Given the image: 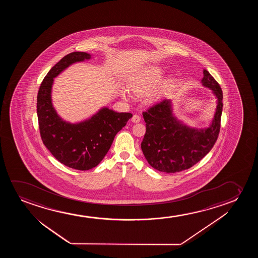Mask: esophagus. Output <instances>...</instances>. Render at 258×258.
Segmentation results:
<instances>
[{
  "label": "esophagus",
  "mask_w": 258,
  "mask_h": 258,
  "mask_svg": "<svg viewBox=\"0 0 258 258\" xmlns=\"http://www.w3.org/2000/svg\"><path fill=\"white\" fill-rule=\"evenodd\" d=\"M131 120L135 122V123H138L140 120H141V117L139 116L138 114H134L133 117L131 118Z\"/></svg>",
  "instance_id": "esophagus-1"
}]
</instances>
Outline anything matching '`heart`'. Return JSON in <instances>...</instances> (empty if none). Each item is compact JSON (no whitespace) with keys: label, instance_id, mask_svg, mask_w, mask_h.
<instances>
[{"label":"heart","instance_id":"1","mask_svg":"<svg viewBox=\"0 0 258 258\" xmlns=\"http://www.w3.org/2000/svg\"><path fill=\"white\" fill-rule=\"evenodd\" d=\"M162 76L163 71L160 68L152 67L145 69L127 79V87L136 95H145L152 92L156 85H158V83L161 80ZM120 95L124 99H128L131 98V95L126 89H120ZM152 98L156 99L157 95L153 94Z\"/></svg>","mask_w":258,"mask_h":258}]
</instances>
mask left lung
<instances>
[{
  "instance_id": "left-lung-1",
  "label": "left lung",
  "mask_w": 258,
  "mask_h": 258,
  "mask_svg": "<svg viewBox=\"0 0 258 258\" xmlns=\"http://www.w3.org/2000/svg\"><path fill=\"white\" fill-rule=\"evenodd\" d=\"M202 85L212 90L217 99L210 126H188L173 113L171 99H165L143 113L146 125L141 149L150 166L164 173H177L199 162L217 141L222 114L223 93L218 82L204 70Z\"/></svg>"
}]
</instances>
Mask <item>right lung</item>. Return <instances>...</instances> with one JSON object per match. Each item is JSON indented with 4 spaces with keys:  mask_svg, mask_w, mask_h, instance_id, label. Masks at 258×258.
I'll list each match as a JSON object with an SVG mask.
<instances>
[{
    "mask_svg": "<svg viewBox=\"0 0 258 258\" xmlns=\"http://www.w3.org/2000/svg\"><path fill=\"white\" fill-rule=\"evenodd\" d=\"M85 52L64 56L43 79L37 97V114L43 144L61 164L73 169L90 170L98 166L109 151L114 137L132 117L103 106L88 119L71 123L58 114L52 102L54 78L72 64L90 60Z\"/></svg>",
    "mask_w": 258,
    "mask_h": 258,
    "instance_id": "1",
    "label": "right lung"
}]
</instances>
